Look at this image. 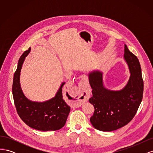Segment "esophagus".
Returning <instances> with one entry per match:
<instances>
[{"mask_svg": "<svg viewBox=\"0 0 153 153\" xmlns=\"http://www.w3.org/2000/svg\"><path fill=\"white\" fill-rule=\"evenodd\" d=\"M75 97L74 100L71 101V106L76 108L79 107L83 103L87 101L89 99V87L84 78L82 79Z\"/></svg>", "mask_w": 153, "mask_h": 153, "instance_id": "esophagus-1", "label": "esophagus"}]
</instances>
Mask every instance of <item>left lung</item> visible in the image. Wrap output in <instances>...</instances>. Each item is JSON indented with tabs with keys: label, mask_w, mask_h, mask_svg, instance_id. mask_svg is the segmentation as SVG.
<instances>
[{
	"label": "left lung",
	"mask_w": 153,
	"mask_h": 153,
	"mask_svg": "<svg viewBox=\"0 0 153 153\" xmlns=\"http://www.w3.org/2000/svg\"><path fill=\"white\" fill-rule=\"evenodd\" d=\"M124 58L130 76L126 86L121 90L111 91L105 88L102 72L94 70L88 75L92 89V96L89 101L95 109L90 121L100 131H112L126 125L135 116L141 103L143 82L140 62L126 45Z\"/></svg>",
	"instance_id": "left-lung-1"
}]
</instances>
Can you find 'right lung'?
<instances>
[{
	"label": "right lung",
	"mask_w": 153,
	"mask_h": 153,
	"mask_svg": "<svg viewBox=\"0 0 153 153\" xmlns=\"http://www.w3.org/2000/svg\"><path fill=\"white\" fill-rule=\"evenodd\" d=\"M31 48L22 55L18 62L16 70L14 74L13 96L17 113L27 125L39 131H55L62 128L66 124L70 112L69 106L63 99L62 82L55 97L44 102L32 101L27 98L23 93L20 76L21 69L25 57Z\"/></svg>",
	"instance_id": "right-lung-1"
}]
</instances>
